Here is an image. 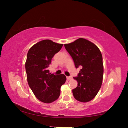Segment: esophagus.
I'll list each match as a JSON object with an SVG mask.
<instances>
[{
    "mask_svg": "<svg viewBox=\"0 0 128 128\" xmlns=\"http://www.w3.org/2000/svg\"><path fill=\"white\" fill-rule=\"evenodd\" d=\"M66 78L68 80H70L72 79V76H66Z\"/></svg>",
    "mask_w": 128,
    "mask_h": 128,
    "instance_id": "1",
    "label": "esophagus"
}]
</instances>
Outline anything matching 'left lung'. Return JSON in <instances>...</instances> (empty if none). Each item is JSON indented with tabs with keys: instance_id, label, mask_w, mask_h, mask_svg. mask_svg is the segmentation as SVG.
<instances>
[{
	"instance_id": "left-lung-1",
	"label": "left lung",
	"mask_w": 128,
	"mask_h": 128,
	"mask_svg": "<svg viewBox=\"0 0 128 128\" xmlns=\"http://www.w3.org/2000/svg\"><path fill=\"white\" fill-rule=\"evenodd\" d=\"M66 50L81 69L76 77L78 86L72 90L75 98L80 102L90 101L96 96L102 85L103 75L102 56L99 48L86 39L78 38L65 44Z\"/></svg>"
}]
</instances>
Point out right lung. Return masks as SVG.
<instances>
[{
    "label": "right lung",
    "mask_w": 128,
    "mask_h": 128,
    "mask_svg": "<svg viewBox=\"0 0 128 128\" xmlns=\"http://www.w3.org/2000/svg\"><path fill=\"white\" fill-rule=\"evenodd\" d=\"M62 45L45 40L34 45L28 53L25 68L28 85L42 102L50 103L58 99L61 86L66 82L64 74H51L48 69L52 59Z\"/></svg>",
    "instance_id": "1"
}]
</instances>
